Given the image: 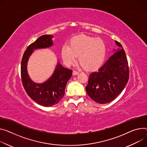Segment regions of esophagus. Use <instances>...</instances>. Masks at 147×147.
I'll list each match as a JSON object with an SVG mask.
<instances>
[{
    "label": "esophagus",
    "mask_w": 147,
    "mask_h": 147,
    "mask_svg": "<svg viewBox=\"0 0 147 147\" xmlns=\"http://www.w3.org/2000/svg\"><path fill=\"white\" fill-rule=\"evenodd\" d=\"M79 74V72L77 71H76V70H74L73 72V74L74 76H76V75H78Z\"/></svg>",
    "instance_id": "1"
}]
</instances>
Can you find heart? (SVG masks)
<instances>
[{
	"label": "heart",
	"mask_w": 147,
	"mask_h": 147,
	"mask_svg": "<svg viewBox=\"0 0 147 147\" xmlns=\"http://www.w3.org/2000/svg\"><path fill=\"white\" fill-rule=\"evenodd\" d=\"M106 55V46L101 38L80 34L72 37L69 46L61 48V56L65 64L70 65L78 56V61L87 70L98 69Z\"/></svg>",
	"instance_id": "b5f03b06"
}]
</instances>
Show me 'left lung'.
Here are the masks:
<instances>
[{
  "label": "left lung",
  "instance_id": "obj_1",
  "mask_svg": "<svg viewBox=\"0 0 147 147\" xmlns=\"http://www.w3.org/2000/svg\"><path fill=\"white\" fill-rule=\"evenodd\" d=\"M119 49L97 71L89 76L86 87L87 94L100 104L109 103L114 100L127 85L129 76V67L122 45L115 41Z\"/></svg>",
  "mask_w": 147,
  "mask_h": 147
}]
</instances>
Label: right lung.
<instances>
[{
	"label": "right lung",
	"instance_id": "1",
	"mask_svg": "<svg viewBox=\"0 0 147 147\" xmlns=\"http://www.w3.org/2000/svg\"><path fill=\"white\" fill-rule=\"evenodd\" d=\"M52 37L50 34L39 37L26 49L21 62V78L26 92L36 102L44 107L55 105L63 97L67 83L73 73L72 70L63 67L58 63L53 75L45 83H35L30 78L27 71V63L30 56L34 49L52 46Z\"/></svg>",
	"mask_w": 147,
	"mask_h": 147
}]
</instances>
